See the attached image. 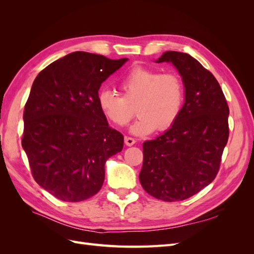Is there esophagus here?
Instances as JSON below:
<instances>
[{
    "label": "esophagus",
    "instance_id": "obj_1",
    "mask_svg": "<svg viewBox=\"0 0 254 254\" xmlns=\"http://www.w3.org/2000/svg\"><path fill=\"white\" fill-rule=\"evenodd\" d=\"M125 144L127 146H132L133 144H135V140L133 137H130V136H125Z\"/></svg>",
    "mask_w": 254,
    "mask_h": 254
}]
</instances>
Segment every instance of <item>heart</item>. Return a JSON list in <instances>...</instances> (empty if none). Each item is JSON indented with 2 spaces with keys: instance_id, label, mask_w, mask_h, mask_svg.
Instances as JSON below:
<instances>
[{
  "instance_id": "1",
  "label": "heart",
  "mask_w": 254,
  "mask_h": 254,
  "mask_svg": "<svg viewBox=\"0 0 254 254\" xmlns=\"http://www.w3.org/2000/svg\"><path fill=\"white\" fill-rule=\"evenodd\" d=\"M122 96L108 89L97 94L99 110L115 126H125L139 115L130 127L134 135L164 131L179 118L184 103V87L176 73H160L144 66H134L120 81Z\"/></svg>"
}]
</instances>
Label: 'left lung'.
<instances>
[{
    "label": "left lung",
    "instance_id": "left-lung-1",
    "mask_svg": "<svg viewBox=\"0 0 254 254\" xmlns=\"http://www.w3.org/2000/svg\"><path fill=\"white\" fill-rule=\"evenodd\" d=\"M156 63H172L186 99L171 128L143 143L140 182L163 201L188 199L215 179L229 137V107L218 81L187 53L168 51Z\"/></svg>",
    "mask_w": 254,
    "mask_h": 254
}]
</instances>
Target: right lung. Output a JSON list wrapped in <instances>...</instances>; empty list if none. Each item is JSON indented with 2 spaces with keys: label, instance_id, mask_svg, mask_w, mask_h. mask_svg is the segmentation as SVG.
I'll list each match as a JSON object with an SVG mask.
<instances>
[{
  "label": "right lung",
  "instance_id": "obj_1",
  "mask_svg": "<svg viewBox=\"0 0 254 254\" xmlns=\"http://www.w3.org/2000/svg\"><path fill=\"white\" fill-rule=\"evenodd\" d=\"M128 59L74 52L38 74L25 104L22 147L35 181L63 201L94 196L105 163L122 151L124 136L97 105L102 83Z\"/></svg>",
  "mask_w": 254,
  "mask_h": 254
}]
</instances>
